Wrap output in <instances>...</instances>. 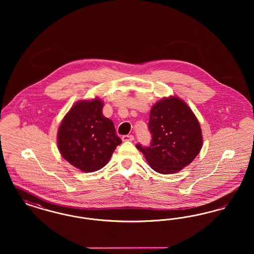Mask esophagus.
I'll return each instance as SVG.
<instances>
[{"mask_svg":"<svg viewBox=\"0 0 254 254\" xmlns=\"http://www.w3.org/2000/svg\"><path fill=\"white\" fill-rule=\"evenodd\" d=\"M122 140L124 142H131V141L134 140V136L133 135H124L122 137Z\"/></svg>","mask_w":254,"mask_h":254,"instance_id":"34e87169","label":"esophagus"}]
</instances>
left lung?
<instances>
[{"label": "left lung", "mask_w": 254, "mask_h": 254, "mask_svg": "<svg viewBox=\"0 0 254 254\" xmlns=\"http://www.w3.org/2000/svg\"><path fill=\"white\" fill-rule=\"evenodd\" d=\"M148 146L137 144L150 168L162 174L178 172L190 165L202 148L200 124L191 109L177 97L166 98L150 110Z\"/></svg>", "instance_id": "left-lung-1"}]
</instances>
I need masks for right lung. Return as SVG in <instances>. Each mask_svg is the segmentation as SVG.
Masks as SVG:
<instances>
[{"mask_svg":"<svg viewBox=\"0 0 254 254\" xmlns=\"http://www.w3.org/2000/svg\"><path fill=\"white\" fill-rule=\"evenodd\" d=\"M99 99L75 104L61 123L58 147L77 169L92 172L104 168L122 140L113 122L103 115Z\"/></svg>","mask_w":254,"mask_h":254,"instance_id":"add662e5","label":"right lung"}]
</instances>
